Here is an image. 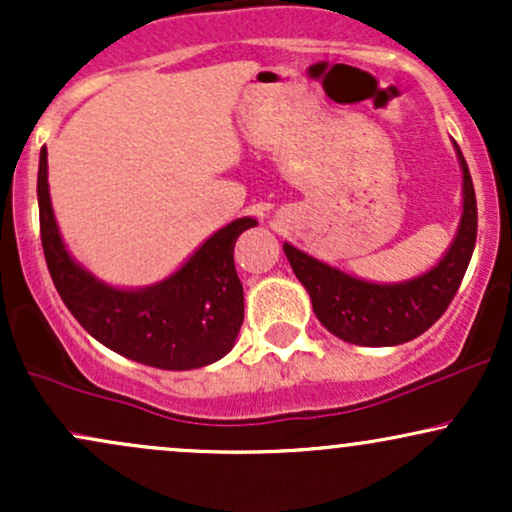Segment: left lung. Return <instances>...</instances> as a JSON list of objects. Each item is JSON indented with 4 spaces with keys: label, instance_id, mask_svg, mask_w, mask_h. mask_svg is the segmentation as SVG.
I'll return each instance as SVG.
<instances>
[{
    "label": "left lung",
    "instance_id": "8db88e82",
    "mask_svg": "<svg viewBox=\"0 0 512 512\" xmlns=\"http://www.w3.org/2000/svg\"><path fill=\"white\" fill-rule=\"evenodd\" d=\"M455 149L464 175L462 221L448 255L431 272L404 284H368L284 245L293 274L310 293L317 320L334 337L358 346H397L424 334L448 310L477 243V195L460 146Z\"/></svg>",
    "mask_w": 512,
    "mask_h": 512
}]
</instances>
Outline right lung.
<instances>
[{
    "label": "right lung",
    "mask_w": 512,
    "mask_h": 512,
    "mask_svg": "<svg viewBox=\"0 0 512 512\" xmlns=\"http://www.w3.org/2000/svg\"><path fill=\"white\" fill-rule=\"evenodd\" d=\"M40 240L52 284L79 325L98 342L163 370H190L231 351L243 325V284L233 264V245L255 219H238L214 233L182 269L142 291L110 289L81 269L57 231L48 192V149L38 168Z\"/></svg>",
    "instance_id": "right-lung-1"
}]
</instances>
